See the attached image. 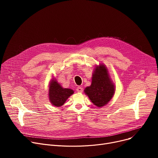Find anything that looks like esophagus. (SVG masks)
<instances>
[{
    "mask_svg": "<svg viewBox=\"0 0 158 158\" xmlns=\"http://www.w3.org/2000/svg\"><path fill=\"white\" fill-rule=\"evenodd\" d=\"M77 92L78 93H82V92H83V88H82L81 86H78L77 88Z\"/></svg>",
    "mask_w": 158,
    "mask_h": 158,
    "instance_id": "esophagus-1",
    "label": "esophagus"
}]
</instances>
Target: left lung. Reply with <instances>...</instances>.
<instances>
[{"mask_svg": "<svg viewBox=\"0 0 158 158\" xmlns=\"http://www.w3.org/2000/svg\"><path fill=\"white\" fill-rule=\"evenodd\" d=\"M84 92L94 105L98 107L108 103L115 92V86L105 64L95 66L92 74V84Z\"/></svg>", "mask_w": 158, "mask_h": 158, "instance_id": "obj_1", "label": "left lung"}]
</instances>
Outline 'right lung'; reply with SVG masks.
Instances as JSON below:
<instances>
[{
	"instance_id": "add662e5",
	"label": "right lung",
	"mask_w": 158,
	"mask_h": 158,
	"mask_svg": "<svg viewBox=\"0 0 158 158\" xmlns=\"http://www.w3.org/2000/svg\"><path fill=\"white\" fill-rule=\"evenodd\" d=\"M48 91L50 102L56 107L63 106L66 100L74 93L72 89L63 88L54 77L50 82Z\"/></svg>"
}]
</instances>
